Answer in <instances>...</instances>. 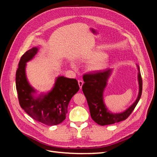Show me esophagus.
I'll use <instances>...</instances> for the list:
<instances>
[{
  "label": "esophagus",
  "mask_w": 157,
  "mask_h": 157,
  "mask_svg": "<svg viewBox=\"0 0 157 157\" xmlns=\"http://www.w3.org/2000/svg\"><path fill=\"white\" fill-rule=\"evenodd\" d=\"M78 85H79V87H80V88L81 89L82 88V85H83V81H82V80H78Z\"/></svg>",
  "instance_id": "esophagus-1"
}]
</instances>
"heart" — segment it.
I'll return each instance as SVG.
<instances>
[{
  "instance_id": "heart-1",
  "label": "heart",
  "mask_w": 157,
  "mask_h": 157,
  "mask_svg": "<svg viewBox=\"0 0 157 157\" xmlns=\"http://www.w3.org/2000/svg\"><path fill=\"white\" fill-rule=\"evenodd\" d=\"M105 52L95 51L85 57L82 60L86 62H90L88 66V71L91 73H98L105 69L109 64V59ZM71 66L76 69V65L72 62Z\"/></svg>"
}]
</instances>
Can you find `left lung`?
Listing matches in <instances>:
<instances>
[{
	"label": "left lung",
	"mask_w": 157,
	"mask_h": 157,
	"mask_svg": "<svg viewBox=\"0 0 157 157\" xmlns=\"http://www.w3.org/2000/svg\"><path fill=\"white\" fill-rule=\"evenodd\" d=\"M137 82L139 85L138 95L136 101L126 110L121 113H113L109 111L103 100L104 92L113 69L84 75V83L82 87V92L87 99L90 115L97 124L101 126L115 124L125 120L132 113L139 102L142 93V79L140 69L138 65L137 66Z\"/></svg>",
	"instance_id": "obj_1"
}]
</instances>
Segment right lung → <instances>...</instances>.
I'll list each match as a JSON object with an SVG mask.
<instances>
[{
	"label": "right lung",
	"instance_id": "obj_1",
	"mask_svg": "<svg viewBox=\"0 0 157 157\" xmlns=\"http://www.w3.org/2000/svg\"><path fill=\"white\" fill-rule=\"evenodd\" d=\"M39 48L35 46L27 51L19 62L16 74L18 99L21 107L33 118L45 125L54 126L65 119L69 101L78 91L79 86L76 79L58 76L50 91L38 94L27 79L26 67Z\"/></svg>",
	"mask_w": 157,
	"mask_h": 157
}]
</instances>
